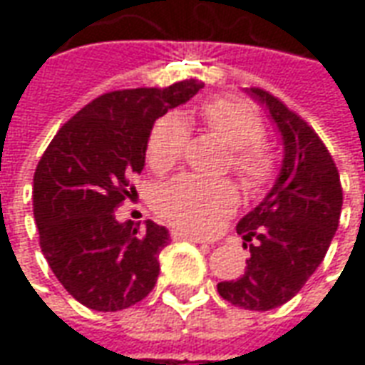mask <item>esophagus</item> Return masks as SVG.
Masks as SVG:
<instances>
[{
  "label": "esophagus",
  "mask_w": 365,
  "mask_h": 365,
  "mask_svg": "<svg viewBox=\"0 0 365 365\" xmlns=\"http://www.w3.org/2000/svg\"><path fill=\"white\" fill-rule=\"evenodd\" d=\"M172 237H174L175 240H190V242H195V245H207L205 238L195 237V235H190V232H182V230H175V232H172Z\"/></svg>",
  "instance_id": "obj_1"
}]
</instances>
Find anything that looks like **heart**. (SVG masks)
<instances>
[{
    "mask_svg": "<svg viewBox=\"0 0 365 365\" xmlns=\"http://www.w3.org/2000/svg\"><path fill=\"white\" fill-rule=\"evenodd\" d=\"M199 119L207 130L230 148V170L246 191H260L274 174V156L264 140L266 127L252 105L238 99H211L199 109ZM190 140V125L180 115H164L152 125L146 158L164 170L182 158ZM237 207V193L229 182L201 175L182 174L160 185L156 209L178 229L209 235Z\"/></svg>",
    "mask_w": 365,
    "mask_h": 365,
    "instance_id": "obj_1",
    "label": "heart"
}]
</instances>
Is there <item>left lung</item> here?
Masks as SVG:
<instances>
[{"mask_svg": "<svg viewBox=\"0 0 365 365\" xmlns=\"http://www.w3.org/2000/svg\"><path fill=\"white\" fill-rule=\"evenodd\" d=\"M248 93L266 105L283 140V164L260 205L240 219L237 232L250 248L240 277L217 291L230 305L269 311L295 297L319 268L342 211L336 164L313 127L269 91Z\"/></svg>", "mask_w": 365, "mask_h": 365, "instance_id": "obj_1", "label": "left lung"}]
</instances>
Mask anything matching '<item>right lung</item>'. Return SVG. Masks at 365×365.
Returning <instances> with one entry per match:
<instances>
[{"instance_id": "add662e5", "label": "right lung", "mask_w": 365, "mask_h": 365, "mask_svg": "<svg viewBox=\"0 0 365 365\" xmlns=\"http://www.w3.org/2000/svg\"><path fill=\"white\" fill-rule=\"evenodd\" d=\"M203 83L136 88L96 97L62 125L33 178L41 250L64 289L93 311H120L156 285L170 235L154 221L115 219L140 174L154 120L190 101Z\"/></svg>"}]
</instances>
